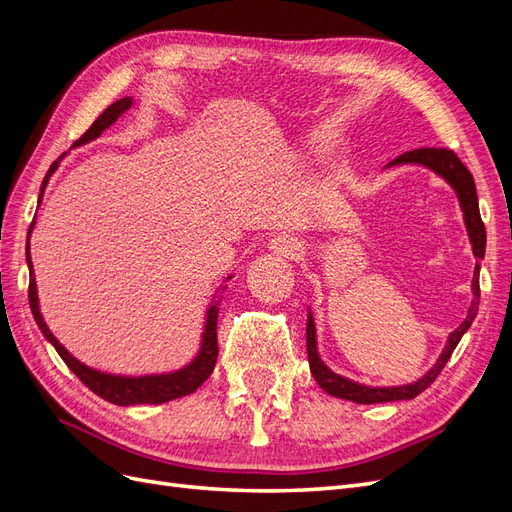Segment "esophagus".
<instances>
[{"label": "esophagus", "instance_id": "obj_1", "mask_svg": "<svg viewBox=\"0 0 512 512\" xmlns=\"http://www.w3.org/2000/svg\"><path fill=\"white\" fill-rule=\"evenodd\" d=\"M271 250L286 258H297L301 254V241L288 235H280L271 241Z\"/></svg>", "mask_w": 512, "mask_h": 512}]
</instances>
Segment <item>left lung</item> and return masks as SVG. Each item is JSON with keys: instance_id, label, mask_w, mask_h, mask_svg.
<instances>
[{"instance_id": "left-lung-1", "label": "left lung", "mask_w": 512, "mask_h": 512, "mask_svg": "<svg viewBox=\"0 0 512 512\" xmlns=\"http://www.w3.org/2000/svg\"><path fill=\"white\" fill-rule=\"evenodd\" d=\"M393 164H423L429 166L431 170H436L440 177H444L448 183L453 185L459 203L463 209V218H466V226H468V235L472 241V250L474 256L478 260H483L485 256V243H487V235H485V224L480 220V211H478V196H476V185H474V177L470 170L466 168L457 153L451 149H438V147H421V149H412L401 153L399 158H395L389 166ZM478 273H480V262L474 267V280H472V288H474V301L468 312V318L459 324V329H455L448 337V344L440 356V361L436 363L429 374H425V378H421L414 384H406V386H395V389H369V386L350 382L342 376L333 374V371L327 369L316 352V329H314V320L312 314L307 316V359H309V369H312V376L316 378V382L322 386L324 391L333 397H342L348 401H356V404H382V401H399V399H414L416 395H421L427 386H431V382L440 376V371L444 369V365L451 359L453 350L457 348L459 339L463 337L470 329V324L476 318L478 312V297H480V286H478Z\"/></svg>"}]
</instances>
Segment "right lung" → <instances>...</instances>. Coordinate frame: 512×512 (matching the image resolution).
Listing matches in <instances>:
<instances>
[{
  "mask_svg": "<svg viewBox=\"0 0 512 512\" xmlns=\"http://www.w3.org/2000/svg\"><path fill=\"white\" fill-rule=\"evenodd\" d=\"M132 100L130 98H121L115 104H111L106 111L91 123V128L76 141V145H83L87 141H94L98 138L113 121H117V117L130 108ZM59 160L51 164L49 173H46L44 181H42V190L46 181H49L51 173L57 168ZM42 196V194H40ZM40 203V200H38ZM34 222L29 224V232H27V265H29V307H32V314L36 318V324L40 327V331L44 333V337L55 346L57 354L64 359V363L74 371V376L79 378L89 391H94L98 397L111 401V404L117 406H136V404H164V401L177 399L183 395L194 393L200 384H203L215 367V359H218V305H213L209 309L207 316V327H205V339H203V350H200L198 359L188 365L181 371H175V374H166V376H145V378H119V376H111V374H100L96 369H89L87 365L79 363L74 356L61 346L57 339L53 337V333L46 327L42 316H40V307H38V294H36V282H34V269H32V258H29V235H32Z\"/></svg>",
  "mask_w": 512,
  "mask_h": 512,
  "instance_id": "add662e5",
  "label": "right lung"
}]
</instances>
